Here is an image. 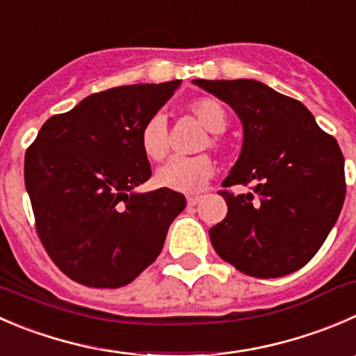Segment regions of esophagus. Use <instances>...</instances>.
Returning a JSON list of instances; mask_svg holds the SVG:
<instances>
[{
  "label": "esophagus",
  "instance_id": "obj_1",
  "mask_svg": "<svg viewBox=\"0 0 356 356\" xmlns=\"http://www.w3.org/2000/svg\"><path fill=\"white\" fill-rule=\"evenodd\" d=\"M202 202V196H188V205L195 207Z\"/></svg>",
  "mask_w": 356,
  "mask_h": 356
}]
</instances>
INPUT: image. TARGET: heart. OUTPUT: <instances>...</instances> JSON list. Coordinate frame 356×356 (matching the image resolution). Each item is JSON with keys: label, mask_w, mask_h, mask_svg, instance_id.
Returning <instances> with one entry per match:
<instances>
[{"label": "heart", "mask_w": 356, "mask_h": 356, "mask_svg": "<svg viewBox=\"0 0 356 356\" xmlns=\"http://www.w3.org/2000/svg\"><path fill=\"white\" fill-rule=\"evenodd\" d=\"M188 111L210 132L202 149L222 151L224 143L219 134L227 127V113L219 101L212 97H198L188 104ZM140 147L149 160L160 161L168 153L167 118L161 113L151 116L140 130ZM213 175V161L207 154L193 158H172L158 168L156 182L165 189L179 193L202 191Z\"/></svg>", "instance_id": "1"}]
</instances>
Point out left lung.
<instances>
[{"instance_id": "left-lung-1", "label": "left lung", "mask_w": 356, "mask_h": 356, "mask_svg": "<svg viewBox=\"0 0 356 356\" xmlns=\"http://www.w3.org/2000/svg\"><path fill=\"white\" fill-rule=\"evenodd\" d=\"M233 108L243 144L220 191L222 222L210 227L217 254L255 278L301 270L336 224L346 196L344 158L332 136L296 99L255 79H195ZM233 185H250L234 195Z\"/></svg>"}]
</instances>
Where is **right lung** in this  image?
I'll use <instances>...</instances> for the list:
<instances>
[{
    "mask_svg": "<svg viewBox=\"0 0 356 356\" xmlns=\"http://www.w3.org/2000/svg\"><path fill=\"white\" fill-rule=\"evenodd\" d=\"M181 79L92 94L44 122L27 147L24 179L36 231L58 270L86 287L118 289L160 255L184 195L136 193L151 177L144 123Z\"/></svg>",
    "mask_w": 356,
    "mask_h": 356,
    "instance_id": "add662e5",
    "label": "right lung"
}]
</instances>
